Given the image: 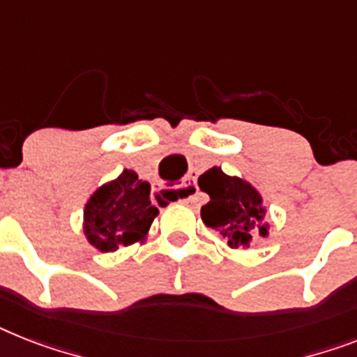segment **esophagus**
<instances>
[{"instance_id": "1", "label": "esophagus", "mask_w": 357, "mask_h": 357, "mask_svg": "<svg viewBox=\"0 0 357 357\" xmlns=\"http://www.w3.org/2000/svg\"><path fill=\"white\" fill-rule=\"evenodd\" d=\"M178 197H184V202H190V204H195L197 202V193H199V188H197L195 178H188L184 184L176 190Z\"/></svg>"}]
</instances>
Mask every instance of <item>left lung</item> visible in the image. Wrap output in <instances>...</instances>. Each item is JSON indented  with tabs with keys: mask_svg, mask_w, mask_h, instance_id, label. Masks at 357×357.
Masks as SVG:
<instances>
[{
	"mask_svg": "<svg viewBox=\"0 0 357 357\" xmlns=\"http://www.w3.org/2000/svg\"><path fill=\"white\" fill-rule=\"evenodd\" d=\"M199 188L210 195V202L200 208L202 222L226 238L229 248L248 250L253 235L268 237L266 206L255 185L213 166L199 176Z\"/></svg>",
	"mask_w": 357,
	"mask_h": 357,
	"instance_id": "left-lung-1",
	"label": "left lung"
}]
</instances>
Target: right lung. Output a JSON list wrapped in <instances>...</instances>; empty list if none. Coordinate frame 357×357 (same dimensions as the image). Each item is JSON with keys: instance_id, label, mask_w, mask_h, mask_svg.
<instances>
[{"instance_id": "1", "label": "right lung", "mask_w": 357, "mask_h": 357, "mask_svg": "<svg viewBox=\"0 0 357 357\" xmlns=\"http://www.w3.org/2000/svg\"><path fill=\"white\" fill-rule=\"evenodd\" d=\"M151 185L137 172L123 169L94 191L84 206V235L98 252H116L146 243L158 210L149 200Z\"/></svg>"}]
</instances>
